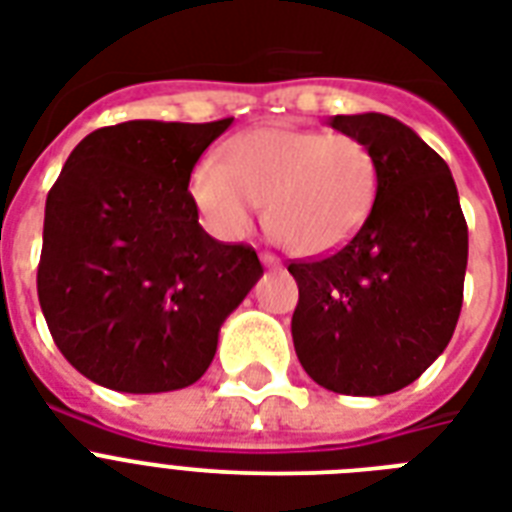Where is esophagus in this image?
Segmentation results:
<instances>
[{
    "instance_id": "esophagus-1",
    "label": "esophagus",
    "mask_w": 512,
    "mask_h": 512,
    "mask_svg": "<svg viewBox=\"0 0 512 512\" xmlns=\"http://www.w3.org/2000/svg\"><path fill=\"white\" fill-rule=\"evenodd\" d=\"M260 263H263L265 268H276V265H279V257L271 255V252H260Z\"/></svg>"
}]
</instances>
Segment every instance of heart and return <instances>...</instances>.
<instances>
[{"label":"heart","mask_w":512,"mask_h":512,"mask_svg":"<svg viewBox=\"0 0 512 512\" xmlns=\"http://www.w3.org/2000/svg\"><path fill=\"white\" fill-rule=\"evenodd\" d=\"M380 162L364 140L297 127H260L225 146L223 162L191 172V196L220 239L247 236L268 201L273 233L297 255H329L369 220Z\"/></svg>","instance_id":"1"}]
</instances>
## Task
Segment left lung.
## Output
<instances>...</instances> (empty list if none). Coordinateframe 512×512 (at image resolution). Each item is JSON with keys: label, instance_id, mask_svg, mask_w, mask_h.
Segmentation results:
<instances>
[{"label": "left lung", "instance_id": "obj_1", "mask_svg": "<svg viewBox=\"0 0 512 512\" xmlns=\"http://www.w3.org/2000/svg\"><path fill=\"white\" fill-rule=\"evenodd\" d=\"M380 162L364 228L337 252L295 260L292 340L321 388L385 396L414 382L449 345L462 311L468 223L446 162L393 116H335Z\"/></svg>", "mask_w": 512, "mask_h": 512}]
</instances>
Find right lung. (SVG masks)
Listing matches in <instances>:
<instances>
[{"mask_svg":"<svg viewBox=\"0 0 512 512\" xmlns=\"http://www.w3.org/2000/svg\"><path fill=\"white\" fill-rule=\"evenodd\" d=\"M231 122L100 127L47 193L36 292L52 340L87 380L122 393L188 388L263 276L255 249L201 228L188 193Z\"/></svg>","mask_w":512,"mask_h":512,"instance_id":"1","label":"right lung"}]
</instances>
